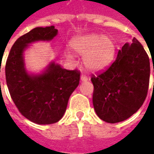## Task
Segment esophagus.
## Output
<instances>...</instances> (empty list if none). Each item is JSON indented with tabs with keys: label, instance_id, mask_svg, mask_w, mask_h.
Listing matches in <instances>:
<instances>
[{
	"label": "esophagus",
	"instance_id": "34e87169",
	"mask_svg": "<svg viewBox=\"0 0 154 154\" xmlns=\"http://www.w3.org/2000/svg\"><path fill=\"white\" fill-rule=\"evenodd\" d=\"M80 80H81V81H87V80H88V78H87V76H86L85 74H81Z\"/></svg>",
	"mask_w": 154,
	"mask_h": 154
}]
</instances>
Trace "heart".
<instances>
[{
  "instance_id": "obj_1",
  "label": "heart",
  "mask_w": 154,
  "mask_h": 154,
  "mask_svg": "<svg viewBox=\"0 0 154 154\" xmlns=\"http://www.w3.org/2000/svg\"><path fill=\"white\" fill-rule=\"evenodd\" d=\"M70 46L76 53L83 55V62L86 68L98 71L106 68L114 59L116 45L112 39L98 34L91 33L77 36L71 40ZM68 58H71L70 54Z\"/></svg>"
}]
</instances>
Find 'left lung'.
I'll return each instance as SVG.
<instances>
[{
    "label": "left lung",
    "mask_w": 154,
    "mask_h": 154,
    "mask_svg": "<svg viewBox=\"0 0 154 154\" xmlns=\"http://www.w3.org/2000/svg\"><path fill=\"white\" fill-rule=\"evenodd\" d=\"M149 78V57L141 44L134 38L131 43L122 47L114 62L105 71L92 74V103L98 117L109 123L130 117L145 101Z\"/></svg>",
    "instance_id": "obj_1"
}]
</instances>
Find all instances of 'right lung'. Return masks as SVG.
I'll return each mask as SVG.
<instances>
[{"mask_svg": "<svg viewBox=\"0 0 154 154\" xmlns=\"http://www.w3.org/2000/svg\"><path fill=\"white\" fill-rule=\"evenodd\" d=\"M55 26L36 27L16 40L6 62V80L19 111L37 124H52L62 118L72 92L79 86L80 73L51 62L41 74H29L24 51L29 44L51 41L57 35Z\"/></svg>", "mask_w": 154, "mask_h": 154, "instance_id": "obj_1", "label": "right lung"}]
</instances>
